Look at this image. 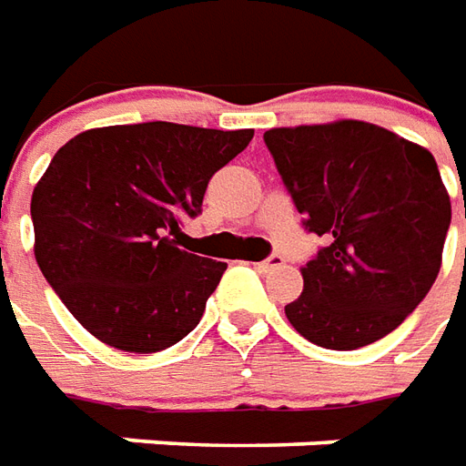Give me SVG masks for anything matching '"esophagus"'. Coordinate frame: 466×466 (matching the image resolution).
Here are the masks:
<instances>
[{"label": "esophagus", "mask_w": 466, "mask_h": 466, "mask_svg": "<svg viewBox=\"0 0 466 466\" xmlns=\"http://www.w3.org/2000/svg\"><path fill=\"white\" fill-rule=\"evenodd\" d=\"M283 266V256H279V253H273V256H268L266 260H260V263H256V268L258 270H270V268H280Z\"/></svg>", "instance_id": "34e87169"}]
</instances>
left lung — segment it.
Masks as SVG:
<instances>
[{
    "label": "left lung",
    "mask_w": 466,
    "mask_h": 466,
    "mask_svg": "<svg viewBox=\"0 0 466 466\" xmlns=\"http://www.w3.org/2000/svg\"><path fill=\"white\" fill-rule=\"evenodd\" d=\"M263 140L306 230L326 238L286 319L333 351L384 339L441 266L451 203L434 155L361 120L273 127Z\"/></svg>",
    "instance_id": "1"
}]
</instances>
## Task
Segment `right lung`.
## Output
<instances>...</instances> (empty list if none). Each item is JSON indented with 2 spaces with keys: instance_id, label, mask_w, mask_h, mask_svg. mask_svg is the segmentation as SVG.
Listing matches in <instances>:
<instances>
[{
  "instance_id": "obj_1",
  "label": "right lung",
  "mask_w": 466,
  "mask_h": 466,
  "mask_svg": "<svg viewBox=\"0 0 466 466\" xmlns=\"http://www.w3.org/2000/svg\"><path fill=\"white\" fill-rule=\"evenodd\" d=\"M250 137L137 122L85 130L52 157L32 193L35 258L102 344L155 354L196 329L228 266L177 248L180 220Z\"/></svg>"
}]
</instances>
